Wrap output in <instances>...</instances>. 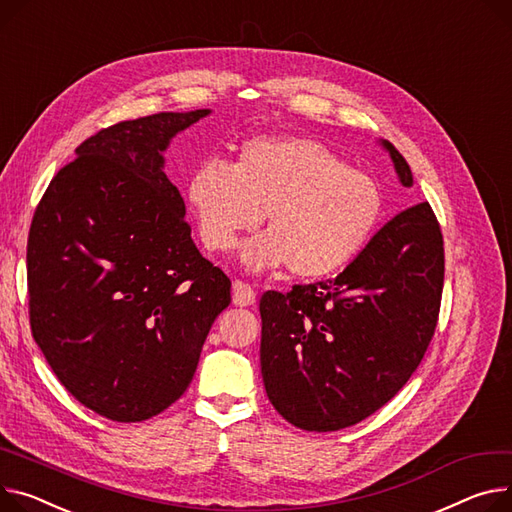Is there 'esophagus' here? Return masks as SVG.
Wrapping results in <instances>:
<instances>
[{"instance_id":"34e87169","label":"esophagus","mask_w":512,"mask_h":512,"mask_svg":"<svg viewBox=\"0 0 512 512\" xmlns=\"http://www.w3.org/2000/svg\"><path fill=\"white\" fill-rule=\"evenodd\" d=\"M255 298H257V294H255L253 286H249L241 280H236L232 284V302L236 306H251V304H255Z\"/></svg>"}]
</instances>
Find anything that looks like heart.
Listing matches in <instances>:
<instances>
[{"mask_svg": "<svg viewBox=\"0 0 512 512\" xmlns=\"http://www.w3.org/2000/svg\"><path fill=\"white\" fill-rule=\"evenodd\" d=\"M187 201L201 243L226 253L265 216L267 234L247 243L253 271L288 265L319 280L344 269L368 245L383 218L381 185L321 142L269 135L241 146L228 168L208 160L193 170Z\"/></svg>", "mask_w": 512, "mask_h": 512, "instance_id": "obj_1", "label": "heart"}]
</instances>
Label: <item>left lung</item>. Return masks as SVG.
Here are the masks:
<instances>
[{
    "label": "left lung",
    "instance_id": "obj_1",
    "mask_svg": "<svg viewBox=\"0 0 512 512\" xmlns=\"http://www.w3.org/2000/svg\"><path fill=\"white\" fill-rule=\"evenodd\" d=\"M399 183L412 168L393 144ZM445 249L430 203L389 220L333 280L261 296V374L278 414L333 432L383 407L422 362L440 311Z\"/></svg>",
    "mask_w": 512,
    "mask_h": 512
}]
</instances>
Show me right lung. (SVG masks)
Listing matches in <instances>:
<instances>
[{"instance_id": "1", "label": "right lung", "mask_w": 512, "mask_h": 512, "mask_svg": "<svg viewBox=\"0 0 512 512\" xmlns=\"http://www.w3.org/2000/svg\"><path fill=\"white\" fill-rule=\"evenodd\" d=\"M210 109L100 129L34 212L28 304L34 342L61 385L113 422H142L189 387L230 280L197 251L164 173L177 133Z\"/></svg>"}]
</instances>
